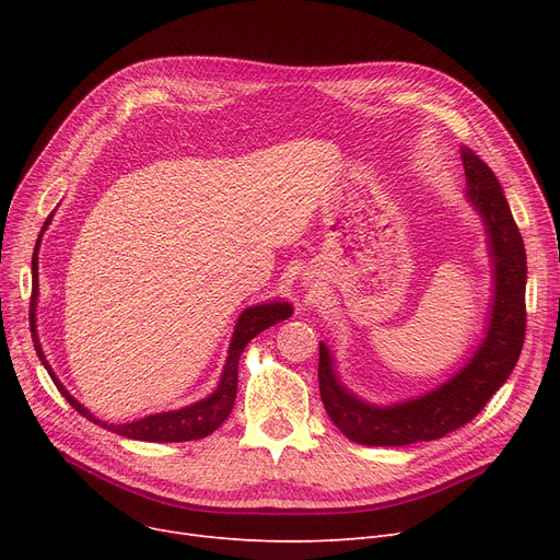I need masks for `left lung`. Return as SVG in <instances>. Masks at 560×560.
Listing matches in <instances>:
<instances>
[{
    "instance_id": "obj_1",
    "label": "left lung",
    "mask_w": 560,
    "mask_h": 560,
    "mask_svg": "<svg viewBox=\"0 0 560 560\" xmlns=\"http://www.w3.org/2000/svg\"><path fill=\"white\" fill-rule=\"evenodd\" d=\"M467 192L486 229L492 268V300L479 347L463 368L429 393L395 404H372L351 393L338 376L327 342H319V395L342 435L359 445L401 447L438 440L467 424L511 376L526 331V252L511 206L494 172L463 150Z\"/></svg>"
}]
</instances>
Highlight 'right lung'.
Returning <instances> with one entry per match:
<instances>
[{
	"mask_svg": "<svg viewBox=\"0 0 560 560\" xmlns=\"http://www.w3.org/2000/svg\"><path fill=\"white\" fill-rule=\"evenodd\" d=\"M51 218H54V213L47 218V222L40 231V238H43L45 229L49 226ZM40 238H38V245H40ZM38 245H36V254H34V260H32V270H34V281L36 283H38ZM36 304H38V285L34 288V295H32V313H28V325H32V338H34L36 354H38L40 363L45 365V370L49 372L56 388L61 390V395L72 404L74 410H79V413L85 420H91L97 427H104V429H108L117 435H125V438H131V440H147V443H184V440H199L203 435L213 433L233 410L235 390H238V361H241V354L245 351L247 342L252 338H256L260 331L279 325V322H283L292 315V306L288 302H281V300L247 306L241 313L238 322H235L233 334H231V342H229V357L224 361V368H222V374H220V381H218V388L211 395H206L203 399H199L195 404H188L184 408L163 410V413L144 416L140 420L125 422V424H113V422L100 420L81 401H77L66 390V386L61 384V378H58L56 372L51 370V365L45 357V351H43L38 331H36Z\"/></svg>",
	"mask_w": 560,
	"mask_h": 560,
	"instance_id": "1",
	"label": "right lung"
}]
</instances>
